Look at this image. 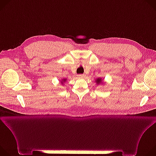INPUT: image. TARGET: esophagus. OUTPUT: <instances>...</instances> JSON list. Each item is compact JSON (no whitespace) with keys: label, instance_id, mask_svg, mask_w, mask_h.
Masks as SVG:
<instances>
[{"label":"esophagus","instance_id":"obj_1","mask_svg":"<svg viewBox=\"0 0 156 156\" xmlns=\"http://www.w3.org/2000/svg\"><path fill=\"white\" fill-rule=\"evenodd\" d=\"M78 78H84L85 77V75H84V74L78 75Z\"/></svg>","mask_w":156,"mask_h":156}]
</instances>
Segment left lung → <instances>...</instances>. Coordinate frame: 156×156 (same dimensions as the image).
Here are the masks:
<instances>
[{"mask_svg":"<svg viewBox=\"0 0 156 156\" xmlns=\"http://www.w3.org/2000/svg\"><path fill=\"white\" fill-rule=\"evenodd\" d=\"M102 78H97V79L96 80V83L98 84H100V83H102Z\"/></svg>","mask_w":156,"mask_h":156,"instance_id":"left-lung-1","label":"left lung"}]
</instances>
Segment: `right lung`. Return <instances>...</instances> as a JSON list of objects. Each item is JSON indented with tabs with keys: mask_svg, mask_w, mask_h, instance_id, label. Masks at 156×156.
Returning <instances> with one entry per match:
<instances>
[{
	"mask_svg": "<svg viewBox=\"0 0 156 156\" xmlns=\"http://www.w3.org/2000/svg\"><path fill=\"white\" fill-rule=\"evenodd\" d=\"M66 79L64 78V79H62V81H61L60 82H61V83H62V84H63V83H65V82L66 81Z\"/></svg>",
	"mask_w": 156,
	"mask_h": 156,
	"instance_id": "add662e5",
	"label": "right lung"
}]
</instances>
